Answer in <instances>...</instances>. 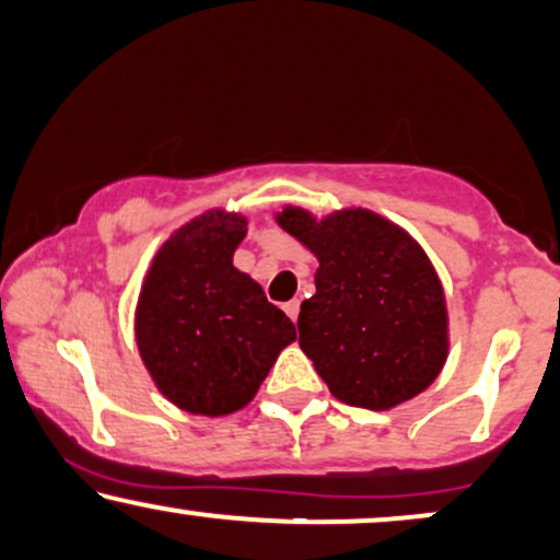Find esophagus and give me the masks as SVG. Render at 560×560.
<instances>
[{
	"instance_id": "esophagus-1",
	"label": "esophagus",
	"mask_w": 560,
	"mask_h": 560,
	"mask_svg": "<svg viewBox=\"0 0 560 560\" xmlns=\"http://www.w3.org/2000/svg\"><path fill=\"white\" fill-rule=\"evenodd\" d=\"M284 312H287V315L292 317L294 323H296V317H300V300H292V302H287V304H284Z\"/></svg>"
}]
</instances>
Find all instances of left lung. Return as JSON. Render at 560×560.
<instances>
[{
    "label": "left lung",
    "mask_w": 560,
    "mask_h": 560,
    "mask_svg": "<svg viewBox=\"0 0 560 560\" xmlns=\"http://www.w3.org/2000/svg\"><path fill=\"white\" fill-rule=\"evenodd\" d=\"M273 220L319 264L296 327L332 397L386 412L428 389L448 361L451 332L441 276L422 245L366 207L317 218L284 205Z\"/></svg>",
    "instance_id": "obj_1"
}]
</instances>
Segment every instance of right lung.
Returning a JSON list of instances; mask_svg holds the SVG:
<instances>
[{"label":"right lung","instance_id":"obj_1","mask_svg":"<svg viewBox=\"0 0 560 560\" xmlns=\"http://www.w3.org/2000/svg\"><path fill=\"white\" fill-rule=\"evenodd\" d=\"M248 235L243 212L207 210L155 250L136 304V342L155 389L189 415L248 407L294 323L266 300L233 256Z\"/></svg>","mask_w":560,"mask_h":560}]
</instances>
